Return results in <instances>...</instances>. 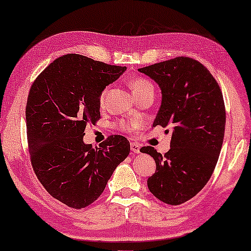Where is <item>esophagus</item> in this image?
<instances>
[{
  "mask_svg": "<svg viewBox=\"0 0 251 251\" xmlns=\"http://www.w3.org/2000/svg\"><path fill=\"white\" fill-rule=\"evenodd\" d=\"M130 149H131V152H132L133 154H138V153H140V145H139V144L135 143V142L130 143Z\"/></svg>",
  "mask_w": 251,
  "mask_h": 251,
  "instance_id": "obj_1",
  "label": "esophagus"
}]
</instances>
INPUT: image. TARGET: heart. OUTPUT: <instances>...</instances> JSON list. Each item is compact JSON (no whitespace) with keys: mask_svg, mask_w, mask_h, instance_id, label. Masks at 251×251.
<instances>
[{"mask_svg":"<svg viewBox=\"0 0 251 251\" xmlns=\"http://www.w3.org/2000/svg\"><path fill=\"white\" fill-rule=\"evenodd\" d=\"M130 87H131L133 94H135L136 97L143 95L144 92L149 90H154V87L152 82L146 80V78L143 77H136L132 78L131 82H130ZM106 95H107V89H105L104 91L101 92L100 95V104L102 105L105 102ZM140 126V121H136V120H126V121H121L119 123L120 129L125 130V131H132V130H136Z\"/></svg>","mask_w":251,"mask_h":251,"instance_id":"1","label":"heart"}]
</instances>
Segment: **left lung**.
I'll return each mask as SVG.
<instances>
[{
    "instance_id": "1",
    "label": "left lung",
    "mask_w": 251,
    "mask_h": 251,
    "mask_svg": "<svg viewBox=\"0 0 251 251\" xmlns=\"http://www.w3.org/2000/svg\"><path fill=\"white\" fill-rule=\"evenodd\" d=\"M138 71L155 81L162 94L153 126L173 129L170 150L164 155L152 146L140 150L156 163L147 186L164 203L181 204L205 186L217 164L226 122L223 94L210 72L188 57Z\"/></svg>"
}]
</instances>
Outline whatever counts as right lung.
<instances>
[{"label": "right lung", "mask_w": 251, "mask_h": 251, "mask_svg": "<svg viewBox=\"0 0 251 251\" xmlns=\"http://www.w3.org/2000/svg\"><path fill=\"white\" fill-rule=\"evenodd\" d=\"M126 70L81 54L53 60L33 82L26 126L33 169L51 197L81 209L104 192L130 143L109 136L99 146L83 142L88 125L100 119V95Z\"/></svg>", "instance_id": "1"}]
</instances>
